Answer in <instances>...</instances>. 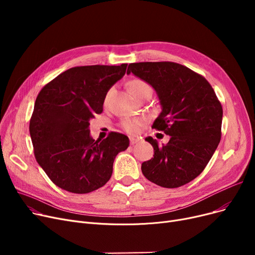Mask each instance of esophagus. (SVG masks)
<instances>
[{
  "label": "esophagus",
  "instance_id": "obj_1",
  "mask_svg": "<svg viewBox=\"0 0 255 255\" xmlns=\"http://www.w3.org/2000/svg\"><path fill=\"white\" fill-rule=\"evenodd\" d=\"M137 142H138V139H137V138H134V137H130V144H131V145L135 144V143H137Z\"/></svg>",
  "mask_w": 255,
  "mask_h": 255
}]
</instances>
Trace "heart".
Segmentation results:
<instances>
[{
	"label": "heart",
	"instance_id": "obj_1",
	"mask_svg": "<svg viewBox=\"0 0 255 255\" xmlns=\"http://www.w3.org/2000/svg\"><path fill=\"white\" fill-rule=\"evenodd\" d=\"M128 90L131 93L133 97L136 99L144 94H152L153 90L149 84H146L144 80L135 78L131 79L127 84ZM145 124V119L143 118H125L121 122V127H122L126 132L130 133V134H134L139 129L140 126H143Z\"/></svg>",
	"mask_w": 255,
	"mask_h": 255
}]
</instances>
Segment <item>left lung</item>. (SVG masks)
<instances>
[{
  "label": "left lung",
  "mask_w": 255,
  "mask_h": 255,
  "mask_svg": "<svg viewBox=\"0 0 255 255\" xmlns=\"http://www.w3.org/2000/svg\"><path fill=\"white\" fill-rule=\"evenodd\" d=\"M156 91L162 112L152 128L169 135L166 144L146 137L154 157L141 164L143 176L164 188H177L205 169L221 138L222 106L208 80L173 62H141L128 66V73Z\"/></svg>",
  "instance_id": "8db88e82"
}]
</instances>
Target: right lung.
I'll list each match as a JSON object with an SVG mask.
<instances>
[{"instance_id":"right-lung-1","label":"right lung","mask_w":255,"mask_h":255,"mask_svg":"<svg viewBox=\"0 0 255 255\" xmlns=\"http://www.w3.org/2000/svg\"><path fill=\"white\" fill-rule=\"evenodd\" d=\"M126 68L127 64L73 67L39 92L30 120L34 154L60 188L78 194L97 190L111 179L116 156L128 148L129 138L122 133L95 140L89 129Z\"/></svg>"}]
</instances>
